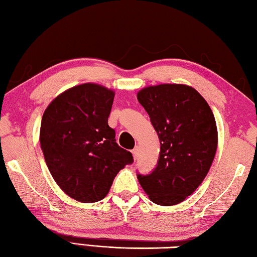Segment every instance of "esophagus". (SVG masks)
<instances>
[{"label":"esophagus","instance_id":"34e87169","mask_svg":"<svg viewBox=\"0 0 257 257\" xmlns=\"http://www.w3.org/2000/svg\"><path fill=\"white\" fill-rule=\"evenodd\" d=\"M132 154H133V158L137 160L138 156H139V147H135L133 150H132Z\"/></svg>","mask_w":257,"mask_h":257}]
</instances>
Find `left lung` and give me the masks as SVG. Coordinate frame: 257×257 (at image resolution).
<instances>
[{"instance_id": "8db88e82", "label": "left lung", "mask_w": 257, "mask_h": 257, "mask_svg": "<svg viewBox=\"0 0 257 257\" xmlns=\"http://www.w3.org/2000/svg\"><path fill=\"white\" fill-rule=\"evenodd\" d=\"M160 140L154 170L138 179L150 200L160 206L180 204L204 181L214 161L218 135L205 98L190 86L162 84L138 93Z\"/></svg>"}]
</instances>
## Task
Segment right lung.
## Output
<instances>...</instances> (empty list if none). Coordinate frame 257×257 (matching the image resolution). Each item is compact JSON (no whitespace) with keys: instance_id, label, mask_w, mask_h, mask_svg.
<instances>
[{"instance_id":"obj_1","label":"right lung","mask_w":257,"mask_h":257,"mask_svg":"<svg viewBox=\"0 0 257 257\" xmlns=\"http://www.w3.org/2000/svg\"><path fill=\"white\" fill-rule=\"evenodd\" d=\"M114 91L97 84L72 87L53 99L41 119L40 144L61 190L80 202L104 199L132 153L108 126Z\"/></svg>"}]
</instances>
